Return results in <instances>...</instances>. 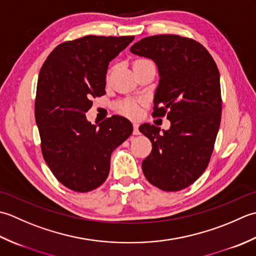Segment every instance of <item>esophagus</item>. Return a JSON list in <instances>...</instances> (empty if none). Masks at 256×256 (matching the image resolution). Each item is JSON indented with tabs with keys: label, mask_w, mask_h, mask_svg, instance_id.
Segmentation results:
<instances>
[{
	"label": "esophagus",
	"mask_w": 256,
	"mask_h": 256,
	"mask_svg": "<svg viewBox=\"0 0 256 256\" xmlns=\"http://www.w3.org/2000/svg\"><path fill=\"white\" fill-rule=\"evenodd\" d=\"M132 134L134 136H137V134H140V132H139V124L137 122H134V132H132Z\"/></svg>",
	"instance_id": "1"
}]
</instances>
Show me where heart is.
Returning a JSON list of instances; mask_svg holds the SVG:
<instances>
[{
    "instance_id": "b5f03b06",
    "label": "heart",
    "mask_w": 256,
    "mask_h": 256,
    "mask_svg": "<svg viewBox=\"0 0 256 256\" xmlns=\"http://www.w3.org/2000/svg\"><path fill=\"white\" fill-rule=\"evenodd\" d=\"M146 60H139L134 62H146ZM118 109H119V112L124 114H127V116H129V117H137L139 112H140L138 105L134 102H127L120 104V105H119V107H118Z\"/></svg>"
}]
</instances>
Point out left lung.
I'll use <instances>...</instances> for the list:
<instances>
[{"mask_svg": "<svg viewBox=\"0 0 256 256\" xmlns=\"http://www.w3.org/2000/svg\"><path fill=\"white\" fill-rule=\"evenodd\" d=\"M130 52L157 64L152 116L171 122L164 134L154 124L139 127L152 144L142 161L144 174L161 190H182L204 172L214 148L222 112L218 66L204 46L180 35L149 36Z\"/></svg>", "mask_w": 256, "mask_h": 256, "instance_id": "left-lung-1", "label": "left lung"}]
</instances>
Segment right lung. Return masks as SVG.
<instances>
[{"mask_svg":"<svg viewBox=\"0 0 256 256\" xmlns=\"http://www.w3.org/2000/svg\"><path fill=\"white\" fill-rule=\"evenodd\" d=\"M134 36L87 35L53 50L40 70L35 120L44 160L62 186L76 192L96 189L107 179L110 156L132 134L127 118L98 124L86 119L92 98L105 95L109 62Z\"/></svg>","mask_w":256,"mask_h":256,"instance_id":"add662e5","label":"right lung"}]
</instances>
